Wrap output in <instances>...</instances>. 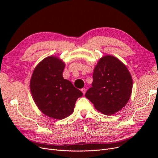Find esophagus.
Segmentation results:
<instances>
[{
    "mask_svg": "<svg viewBox=\"0 0 158 158\" xmlns=\"http://www.w3.org/2000/svg\"><path fill=\"white\" fill-rule=\"evenodd\" d=\"M81 92H82V94H83L85 95V93H86V89H85V88H82V89H81Z\"/></svg>",
    "mask_w": 158,
    "mask_h": 158,
    "instance_id": "1",
    "label": "esophagus"
}]
</instances>
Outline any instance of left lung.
<instances>
[{
	"mask_svg": "<svg viewBox=\"0 0 158 158\" xmlns=\"http://www.w3.org/2000/svg\"><path fill=\"white\" fill-rule=\"evenodd\" d=\"M93 79L92 87L85 97L97 110L112 115L127 104L132 93V79L118 58L111 55L102 57L95 66Z\"/></svg>",
	"mask_w": 158,
	"mask_h": 158,
	"instance_id": "obj_1",
	"label": "left lung"
}]
</instances>
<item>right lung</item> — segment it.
Masks as SVG:
<instances>
[{
    "mask_svg": "<svg viewBox=\"0 0 158 158\" xmlns=\"http://www.w3.org/2000/svg\"><path fill=\"white\" fill-rule=\"evenodd\" d=\"M64 66L59 57H47L37 64L30 81L31 95L38 109L57 120L70 116L77 99L83 95L70 81L63 78Z\"/></svg>",
    "mask_w": 158,
    "mask_h": 158,
    "instance_id": "1",
    "label": "right lung"
}]
</instances>
